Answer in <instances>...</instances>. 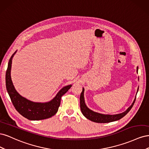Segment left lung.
<instances>
[{"label":"left lung","mask_w":149,"mask_h":149,"mask_svg":"<svg viewBox=\"0 0 149 149\" xmlns=\"http://www.w3.org/2000/svg\"><path fill=\"white\" fill-rule=\"evenodd\" d=\"M137 72H138V67H137ZM139 88L137 89V91L138 92ZM84 89L83 88V91L81 93L80 95V108H81V111L83 114L86 118L88 119L91 120L93 122H94V123H111V122H113L116 120H118L120 119L121 118H123L124 116H125L126 114H127L128 112L130 111V110L131 109V108L134 106V104L136 101V97H135L134 100L128 109L126 110L125 112H123V113L118 114H116V115H109V114H102L98 113V112H94L92 110L89 109V108L86 106L84 102ZM137 95V94H136Z\"/></svg>","instance_id":"8db88e82"}]
</instances>
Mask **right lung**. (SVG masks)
Here are the masks:
<instances>
[{"label":"right lung","instance_id":"1","mask_svg":"<svg viewBox=\"0 0 149 149\" xmlns=\"http://www.w3.org/2000/svg\"><path fill=\"white\" fill-rule=\"evenodd\" d=\"M16 52L10 58L6 74L7 91L13 105L22 116L29 120H38L51 118L58 112L61 96L68 91L72 85L70 84L63 88L52 100L47 102H35L26 100L17 93L11 79L12 60Z\"/></svg>","mask_w":149,"mask_h":149}]
</instances>
